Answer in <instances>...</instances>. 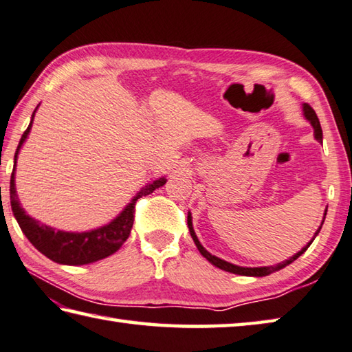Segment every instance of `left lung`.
<instances>
[{
    "label": "left lung",
    "instance_id": "1",
    "mask_svg": "<svg viewBox=\"0 0 352 352\" xmlns=\"http://www.w3.org/2000/svg\"><path fill=\"white\" fill-rule=\"evenodd\" d=\"M302 109H304V116H305V119H307L309 123H311V126L314 128V137H316V140L322 142V128H320V122H319V119H318V116H316L314 109H313L311 107H309L308 103H304V105H302ZM325 217H327V209H325V213H323L322 224L319 226L318 232L314 233L313 239L309 241V243L304 247V249H302L300 252H298L296 254H293V256H292L290 259L284 261V263L276 264V265H270V267H239V265H235V264L227 263V261H224V259H219V258H217V256H213V254H210L208 250H206L204 247L201 245V243H199V241H198V238H197V235H195V232H194V227H192V217H190V213H188V227H189L190 236H192V239H194V243H195V245H197V249L199 250V253H201L206 259L209 261L210 264H213V265L218 267V268H221V270H224V272L235 273V274H241V276H256V278H261V276H268V274H272V273H274V272L280 270V268L287 267L288 264H292L293 261L298 259V258L300 256V254L304 253V252L308 249L309 245H311V243L314 241V238L319 235V232H320L322 226H323V221H325Z\"/></svg>",
    "mask_w": 352,
    "mask_h": 352
}]
</instances>
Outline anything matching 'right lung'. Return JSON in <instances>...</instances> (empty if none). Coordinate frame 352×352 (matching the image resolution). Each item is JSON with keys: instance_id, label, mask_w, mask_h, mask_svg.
Segmentation results:
<instances>
[{"instance_id": "add662e5", "label": "right lung", "mask_w": 352, "mask_h": 352, "mask_svg": "<svg viewBox=\"0 0 352 352\" xmlns=\"http://www.w3.org/2000/svg\"><path fill=\"white\" fill-rule=\"evenodd\" d=\"M36 109L32 114L30 125L24 131L23 137H21L19 144L15 153V166H16V158L18 153L23 143L25 142L27 135H29L33 123V117ZM166 183V178H157L153 183H148L142 190L137 194L131 203L117 218H114L111 223L107 226H102L99 229L89 230V232H62L53 229L50 226H45L43 223L36 221L32 217L27 215L24 209L21 208L19 199L16 195L15 189V168L12 172L10 178V206L15 215L16 221L23 230L27 239L36 247V249L45 254L48 259L54 261L58 264L65 265H84L91 264L96 261L103 259L109 256V254L116 253L120 249L122 244L128 239L131 229L134 224V213H135V203L137 199L142 197H146L158 188Z\"/></svg>"}]
</instances>
